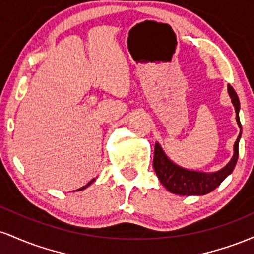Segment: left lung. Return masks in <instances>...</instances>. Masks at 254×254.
Listing matches in <instances>:
<instances>
[{
    "label": "left lung",
    "mask_w": 254,
    "mask_h": 254,
    "mask_svg": "<svg viewBox=\"0 0 254 254\" xmlns=\"http://www.w3.org/2000/svg\"><path fill=\"white\" fill-rule=\"evenodd\" d=\"M228 93L229 97L232 98V103L235 107L239 127L241 129L240 118H239L240 103H239L237 92L230 84H228ZM240 137L241 131L237 141H235L234 155H233L229 164L226 167H223L222 170L215 172V173H203V172L189 171L179 167L165 155L160 144L155 143L153 159L154 171H155L156 176L162 185L172 193L180 194V196H193V194L203 196V194H206L215 190L234 170L239 156V139H240Z\"/></svg>",
    "instance_id": "8db88e82"
}]
</instances>
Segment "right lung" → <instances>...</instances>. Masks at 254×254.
I'll return each mask as SVG.
<instances>
[{"mask_svg": "<svg viewBox=\"0 0 254 254\" xmlns=\"http://www.w3.org/2000/svg\"><path fill=\"white\" fill-rule=\"evenodd\" d=\"M94 180H95V179H92V180H90V182H89L88 184H87V185H86V186H83V188H81V189H80V190H83V189H86V188H87V186H89V185H90V184H92L93 182H94Z\"/></svg>", "mask_w": 254, "mask_h": 254, "instance_id": "add662e5", "label": "right lung"}]
</instances>
